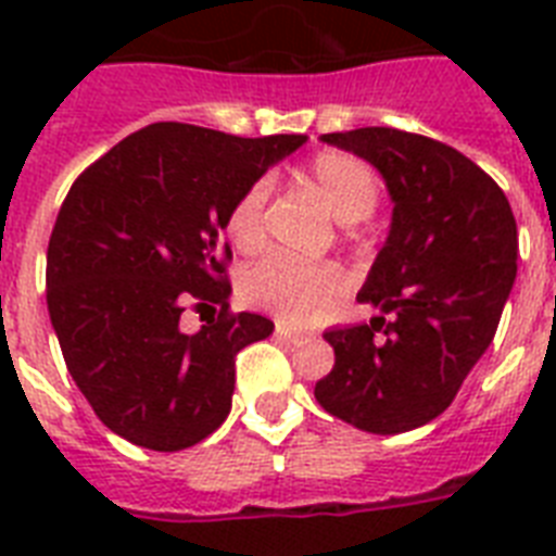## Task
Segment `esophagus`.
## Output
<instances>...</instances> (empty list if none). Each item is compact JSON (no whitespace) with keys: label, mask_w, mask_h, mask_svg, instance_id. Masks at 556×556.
Wrapping results in <instances>:
<instances>
[{"label":"esophagus","mask_w":556,"mask_h":556,"mask_svg":"<svg viewBox=\"0 0 556 556\" xmlns=\"http://www.w3.org/2000/svg\"><path fill=\"white\" fill-rule=\"evenodd\" d=\"M279 340H286V343H296V340H303V331L300 329H291L286 323H277V329H274Z\"/></svg>","instance_id":"obj_1"}]
</instances>
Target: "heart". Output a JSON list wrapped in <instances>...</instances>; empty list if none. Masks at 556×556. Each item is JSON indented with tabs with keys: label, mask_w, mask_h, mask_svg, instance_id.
Returning <instances> with one entry per match:
<instances>
[{
	"label": "heart",
	"mask_w": 556,
	"mask_h": 556,
	"mask_svg": "<svg viewBox=\"0 0 556 556\" xmlns=\"http://www.w3.org/2000/svg\"><path fill=\"white\" fill-rule=\"evenodd\" d=\"M305 178L317 187L340 222H361L378 204L380 181L375 169L349 152L326 150L314 155L305 167ZM268 195L270 185L260 178L233 201L227 213V236L242 253H256L265 244ZM242 291L253 305L282 320L314 323L343 296L346 277L331 262H303L288 253H270L244 270Z\"/></svg>",
	"instance_id": "b5f03b06"
}]
</instances>
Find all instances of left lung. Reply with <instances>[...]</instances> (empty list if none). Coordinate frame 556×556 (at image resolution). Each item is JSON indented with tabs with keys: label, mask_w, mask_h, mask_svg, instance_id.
<instances>
[{
	"label": "left lung",
	"mask_w": 556,
	"mask_h": 556,
	"mask_svg": "<svg viewBox=\"0 0 556 556\" xmlns=\"http://www.w3.org/2000/svg\"><path fill=\"white\" fill-rule=\"evenodd\" d=\"M320 141L378 169L392 225L357 294L380 314L323 334L334 369L314 397L357 430H415L453 404L491 346L517 279V222L500 185L447 143L389 126Z\"/></svg>",
	"instance_id": "left-lung-1"
}]
</instances>
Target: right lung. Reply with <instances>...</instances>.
<instances>
[{
    "instance_id": "add662e5",
    "label": "right lung",
    "mask_w": 556,
    "mask_h": 556,
    "mask_svg": "<svg viewBox=\"0 0 556 556\" xmlns=\"http://www.w3.org/2000/svg\"><path fill=\"white\" fill-rule=\"evenodd\" d=\"M305 141L152 124L72 185L48 242V314L74 383L121 439L176 453L225 424L236 355L274 331L227 312V213ZM192 302L219 317L187 336Z\"/></svg>"
}]
</instances>
